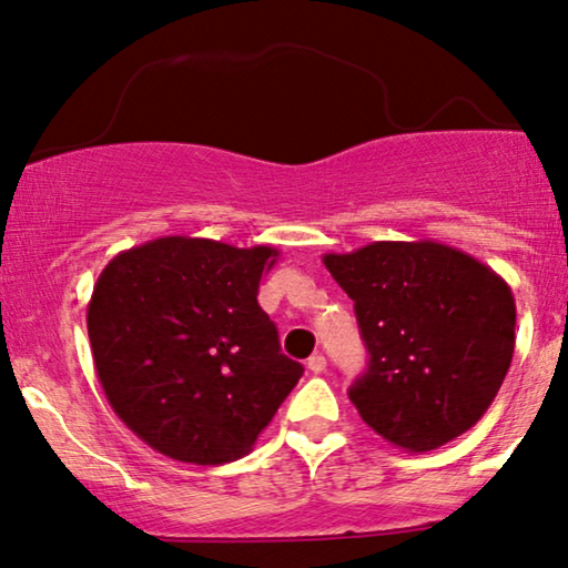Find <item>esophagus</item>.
Here are the masks:
<instances>
[{
    "instance_id": "1",
    "label": "esophagus",
    "mask_w": 568,
    "mask_h": 568,
    "mask_svg": "<svg viewBox=\"0 0 568 568\" xmlns=\"http://www.w3.org/2000/svg\"><path fill=\"white\" fill-rule=\"evenodd\" d=\"M306 365H308V371H311V373H316V375H318V373H324V371H326V357H324L322 353H316V355H311V357H308V363H306Z\"/></svg>"
}]
</instances>
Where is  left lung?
Instances as JSON below:
<instances>
[{
  "label": "left lung",
  "instance_id": "left-lung-1",
  "mask_svg": "<svg viewBox=\"0 0 568 568\" xmlns=\"http://www.w3.org/2000/svg\"><path fill=\"white\" fill-rule=\"evenodd\" d=\"M349 298L367 371L349 402L383 440L427 453L484 417L515 353L505 277L440 242H373L324 254Z\"/></svg>",
  "mask_w": 568,
  "mask_h": 568
}]
</instances>
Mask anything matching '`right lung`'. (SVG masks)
<instances>
[{"label":"right lung","mask_w":568,"mask_h":568,"mask_svg":"<svg viewBox=\"0 0 568 568\" xmlns=\"http://www.w3.org/2000/svg\"><path fill=\"white\" fill-rule=\"evenodd\" d=\"M275 246L162 236L115 254L94 283L87 332L108 404L166 458H244L303 365L260 308Z\"/></svg>","instance_id":"1"}]
</instances>
